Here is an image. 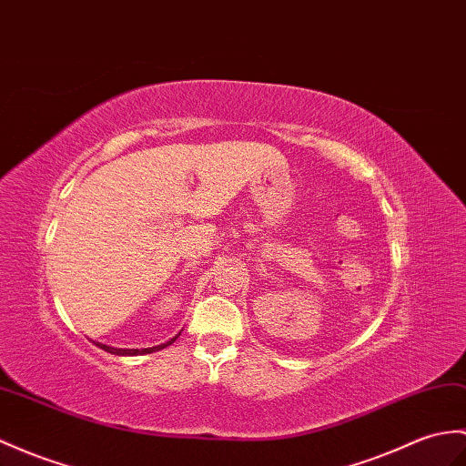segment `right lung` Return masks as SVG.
<instances>
[{"instance_id":"obj_1","label":"right lung","mask_w":466,"mask_h":466,"mask_svg":"<svg viewBox=\"0 0 466 466\" xmlns=\"http://www.w3.org/2000/svg\"><path fill=\"white\" fill-rule=\"evenodd\" d=\"M178 335H180V331L175 335V338H170L168 341L160 343V345H155V348H145V350H121V348H111V345H105V343H99V341H93V343L96 345V348H101V350L109 351L113 355H145V353H155V351H160V350L168 348L170 343H175L178 339Z\"/></svg>"}]
</instances>
